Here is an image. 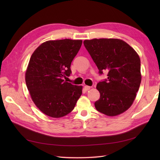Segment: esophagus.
<instances>
[{
	"label": "esophagus",
	"instance_id": "34e87169",
	"mask_svg": "<svg viewBox=\"0 0 160 160\" xmlns=\"http://www.w3.org/2000/svg\"><path fill=\"white\" fill-rule=\"evenodd\" d=\"M84 90L85 91H89V90H90V89H91V87H89V86H84Z\"/></svg>",
	"mask_w": 160,
	"mask_h": 160
}]
</instances>
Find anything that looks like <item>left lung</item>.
Listing matches in <instances>:
<instances>
[{"mask_svg": "<svg viewBox=\"0 0 160 160\" xmlns=\"http://www.w3.org/2000/svg\"><path fill=\"white\" fill-rule=\"evenodd\" d=\"M84 45L100 73L108 72L107 80L96 86L100 97L95 107L108 116L122 114L131 107L140 88V56L128 44L118 38L85 40Z\"/></svg>", "mask_w": 160, "mask_h": 160, "instance_id": "8db88e82", "label": "left lung"}]
</instances>
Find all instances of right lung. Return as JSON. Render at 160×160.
<instances>
[{"label": "right lung", "instance_id": "right-lung-1", "mask_svg": "<svg viewBox=\"0 0 160 160\" xmlns=\"http://www.w3.org/2000/svg\"><path fill=\"white\" fill-rule=\"evenodd\" d=\"M82 43V40H48L30 58L26 85L37 108L49 117L62 118L71 113L82 95V86L64 80L71 73V62Z\"/></svg>", "mask_w": 160, "mask_h": 160}]
</instances>
